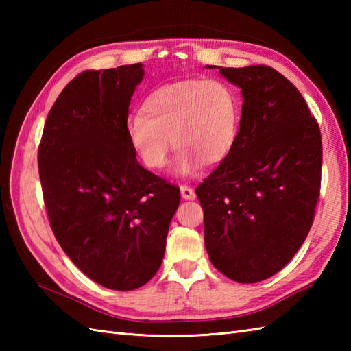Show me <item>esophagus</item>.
<instances>
[{
    "instance_id": "esophagus-1",
    "label": "esophagus",
    "mask_w": 351,
    "mask_h": 351,
    "mask_svg": "<svg viewBox=\"0 0 351 351\" xmlns=\"http://www.w3.org/2000/svg\"><path fill=\"white\" fill-rule=\"evenodd\" d=\"M180 189H181L182 199H185V200H195L196 199L195 190H193L191 187H189V185H181Z\"/></svg>"
}]
</instances>
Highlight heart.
I'll return each mask as SVG.
<instances>
[{
	"instance_id": "heart-1",
	"label": "heart",
	"mask_w": 351,
	"mask_h": 351,
	"mask_svg": "<svg viewBox=\"0 0 351 351\" xmlns=\"http://www.w3.org/2000/svg\"><path fill=\"white\" fill-rule=\"evenodd\" d=\"M240 119V101L225 81L182 80L147 95L141 114L126 122V137L149 170L166 167L175 145L181 151L173 171L191 176L205 162L215 166L228 158L237 141Z\"/></svg>"
}]
</instances>
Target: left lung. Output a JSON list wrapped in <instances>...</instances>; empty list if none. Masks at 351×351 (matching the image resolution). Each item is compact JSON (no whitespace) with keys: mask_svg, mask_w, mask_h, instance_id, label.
I'll use <instances>...</instances> for the list:
<instances>
[{"mask_svg":"<svg viewBox=\"0 0 351 351\" xmlns=\"http://www.w3.org/2000/svg\"><path fill=\"white\" fill-rule=\"evenodd\" d=\"M219 72L244 101L232 152L196 189L205 247L226 278L255 283L280 271L308 237L322 185V134L302 93L270 66Z\"/></svg>","mask_w":351,"mask_h":351,"instance_id":"left-lung-1","label":"left lung"}]
</instances>
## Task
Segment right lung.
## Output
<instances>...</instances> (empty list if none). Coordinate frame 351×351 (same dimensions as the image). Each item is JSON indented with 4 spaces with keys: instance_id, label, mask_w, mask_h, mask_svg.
<instances>
[{
    "instance_id": "obj_1",
    "label": "right lung",
    "mask_w": 351,
    "mask_h": 351,
    "mask_svg": "<svg viewBox=\"0 0 351 351\" xmlns=\"http://www.w3.org/2000/svg\"><path fill=\"white\" fill-rule=\"evenodd\" d=\"M143 64L84 71L52 106L39 175L52 232L87 278L137 289L162 263L180 189L140 166L126 137Z\"/></svg>"
}]
</instances>
